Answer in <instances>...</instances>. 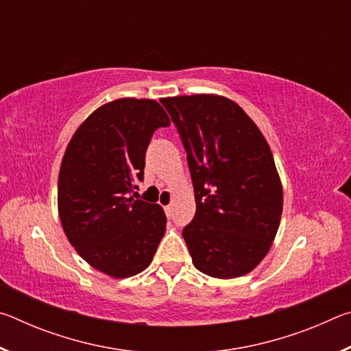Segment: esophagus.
Masks as SVG:
<instances>
[{"instance_id": "34e87169", "label": "esophagus", "mask_w": 351, "mask_h": 351, "mask_svg": "<svg viewBox=\"0 0 351 351\" xmlns=\"http://www.w3.org/2000/svg\"><path fill=\"white\" fill-rule=\"evenodd\" d=\"M164 210H165V215H167V217L170 218V217H171V206H170V204L165 206Z\"/></svg>"}]
</instances>
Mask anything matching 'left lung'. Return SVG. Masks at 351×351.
I'll use <instances>...</instances> for the list:
<instances>
[{"label": "left lung", "mask_w": 351, "mask_h": 351, "mask_svg": "<svg viewBox=\"0 0 351 351\" xmlns=\"http://www.w3.org/2000/svg\"><path fill=\"white\" fill-rule=\"evenodd\" d=\"M180 132L197 212L182 230L195 268L215 278L251 272L271 249L283 209L272 152L240 105L217 94L164 97Z\"/></svg>", "instance_id": "8db88e82"}]
</instances>
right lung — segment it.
<instances>
[{
    "label": "right lung",
    "instance_id": "add662e5",
    "mask_svg": "<svg viewBox=\"0 0 351 351\" xmlns=\"http://www.w3.org/2000/svg\"><path fill=\"white\" fill-rule=\"evenodd\" d=\"M156 100L123 97L99 106L75 130L62 159L57 204L77 254L114 278L152 263L167 218L159 204L134 199L154 130L169 127Z\"/></svg>",
    "mask_w": 351,
    "mask_h": 351
}]
</instances>
